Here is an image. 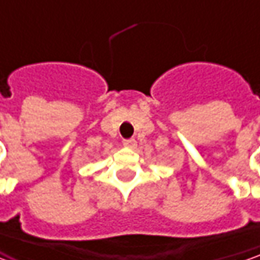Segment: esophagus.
<instances>
[{
	"label": "esophagus",
	"mask_w": 260,
	"mask_h": 260,
	"mask_svg": "<svg viewBox=\"0 0 260 260\" xmlns=\"http://www.w3.org/2000/svg\"><path fill=\"white\" fill-rule=\"evenodd\" d=\"M123 145L125 147H128V149H135L136 146H137V142H136L135 139H125V140H123Z\"/></svg>",
	"instance_id": "34e87169"
}]
</instances>
